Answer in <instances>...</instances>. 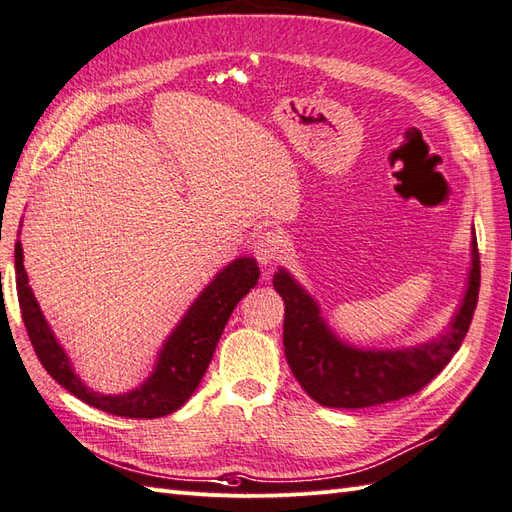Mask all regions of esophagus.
<instances>
[{
  "label": "esophagus",
  "mask_w": 512,
  "mask_h": 512,
  "mask_svg": "<svg viewBox=\"0 0 512 512\" xmlns=\"http://www.w3.org/2000/svg\"><path fill=\"white\" fill-rule=\"evenodd\" d=\"M283 246H285L283 233L277 231V229H268V231L259 233L255 237L253 251H255V257L259 259L261 266H270V264H275V261L279 259Z\"/></svg>",
  "instance_id": "1"
}]
</instances>
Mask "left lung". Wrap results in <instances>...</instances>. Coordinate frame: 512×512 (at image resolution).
<instances>
[{"label":"left lung","instance_id":"left-lung-1","mask_svg":"<svg viewBox=\"0 0 512 512\" xmlns=\"http://www.w3.org/2000/svg\"><path fill=\"white\" fill-rule=\"evenodd\" d=\"M272 285L285 303L283 347L296 382L320 406L371 408L419 392L460 349L478 305V242L473 233L467 290L447 331L417 347H353L331 331L314 296L288 270L279 268L272 277Z\"/></svg>","mask_w":512,"mask_h":512}]
</instances>
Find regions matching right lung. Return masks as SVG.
<instances>
[{"label":"right lung","mask_w":512,"mask_h":512,"mask_svg":"<svg viewBox=\"0 0 512 512\" xmlns=\"http://www.w3.org/2000/svg\"><path fill=\"white\" fill-rule=\"evenodd\" d=\"M17 296L21 318L43 368L71 395L89 406L126 419H157L172 414L194 395L202 375L216 351V344L235 305L251 292L259 279V266L253 257H237L224 266L213 281L189 305L185 316L178 320L168 340L157 355V362L144 384L124 392V395H102L82 382L69 362V355L52 334L50 325L34 299L23 268V248L15 244Z\"/></svg>","instance_id":"right-lung-1"}]
</instances>
